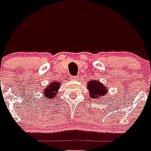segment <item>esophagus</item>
Segmentation results:
<instances>
[{"mask_svg":"<svg viewBox=\"0 0 151 151\" xmlns=\"http://www.w3.org/2000/svg\"><path fill=\"white\" fill-rule=\"evenodd\" d=\"M77 77H76V76H70V80H76V79H77Z\"/></svg>","mask_w":151,"mask_h":151,"instance_id":"obj_1","label":"esophagus"}]
</instances>
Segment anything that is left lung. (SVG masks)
<instances>
[{"mask_svg":"<svg viewBox=\"0 0 151 151\" xmlns=\"http://www.w3.org/2000/svg\"><path fill=\"white\" fill-rule=\"evenodd\" d=\"M87 88L89 91V96L93 99H98V101L108 93V88L97 80L88 81Z\"/></svg>","mask_w":151,"mask_h":151,"instance_id":"8db88e82","label":"left lung"}]
</instances>
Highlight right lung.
<instances>
[{"label": "right lung", "instance_id": "obj_1", "mask_svg": "<svg viewBox=\"0 0 151 151\" xmlns=\"http://www.w3.org/2000/svg\"><path fill=\"white\" fill-rule=\"evenodd\" d=\"M59 87H60V82L53 81L51 83L48 84V86L45 87L42 93L46 98H47L48 100H52L58 95V91L59 89Z\"/></svg>", "mask_w": 151, "mask_h": 151}]
</instances>
